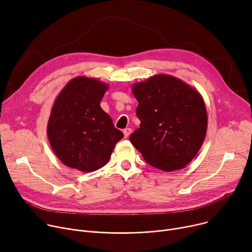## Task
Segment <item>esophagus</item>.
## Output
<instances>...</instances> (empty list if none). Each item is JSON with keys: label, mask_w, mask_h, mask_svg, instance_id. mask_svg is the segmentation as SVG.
Returning a JSON list of instances; mask_svg holds the SVG:
<instances>
[{"label": "esophagus", "mask_w": 252, "mask_h": 252, "mask_svg": "<svg viewBox=\"0 0 252 252\" xmlns=\"http://www.w3.org/2000/svg\"><path fill=\"white\" fill-rule=\"evenodd\" d=\"M131 132H132V129H131V128H125V129L123 130L125 138H128V137H129V135L131 134Z\"/></svg>", "instance_id": "1"}]
</instances>
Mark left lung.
I'll return each instance as SVG.
<instances>
[{"label":"left lung","mask_w":252,"mask_h":252,"mask_svg":"<svg viewBox=\"0 0 252 252\" xmlns=\"http://www.w3.org/2000/svg\"><path fill=\"white\" fill-rule=\"evenodd\" d=\"M140 127L130 141L145 161L163 171L186 167L206 137L207 109L201 94L169 74L152 75L132 86Z\"/></svg>","instance_id":"8db88e82"}]
</instances>
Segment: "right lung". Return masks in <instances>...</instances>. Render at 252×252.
Listing matches in <instances>:
<instances>
[{
    "mask_svg": "<svg viewBox=\"0 0 252 252\" xmlns=\"http://www.w3.org/2000/svg\"><path fill=\"white\" fill-rule=\"evenodd\" d=\"M109 86L94 77L76 76L56 96L47 123L55 156L66 166L92 172L109 161L123 133L116 129L100 103Z\"/></svg>",
    "mask_w": 252,
    "mask_h": 252,
    "instance_id": "1",
    "label": "right lung"
}]
</instances>
